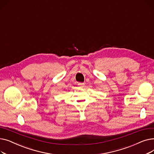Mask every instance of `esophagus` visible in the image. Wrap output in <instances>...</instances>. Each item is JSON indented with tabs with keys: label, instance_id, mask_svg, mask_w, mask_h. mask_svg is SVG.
Segmentation results:
<instances>
[{
	"label": "esophagus",
	"instance_id": "1",
	"mask_svg": "<svg viewBox=\"0 0 154 154\" xmlns=\"http://www.w3.org/2000/svg\"><path fill=\"white\" fill-rule=\"evenodd\" d=\"M78 85H79L80 87H83L84 86V83H78Z\"/></svg>",
	"mask_w": 154,
	"mask_h": 154
}]
</instances>
